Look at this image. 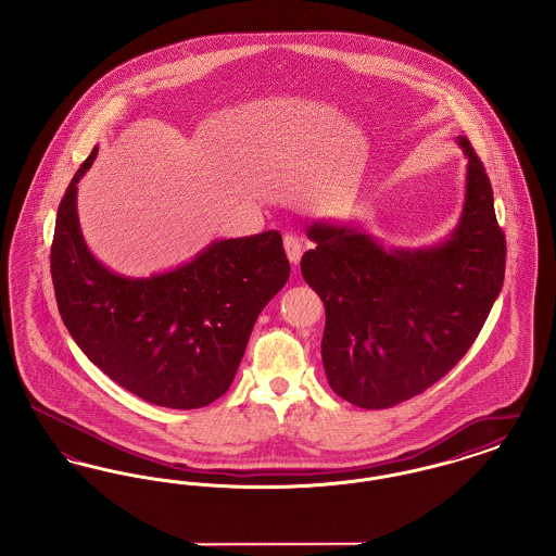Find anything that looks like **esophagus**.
<instances>
[{"mask_svg": "<svg viewBox=\"0 0 556 556\" xmlns=\"http://www.w3.org/2000/svg\"><path fill=\"white\" fill-rule=\"evenodd\" d=\"M283 245H286V252H288V258H290L291 265H298L300 258H302V250H304L300 238L288 233V236L283 238Z\"/></svg>", "mask_w": 556, "mask_h": 556, "instance_id": "1", "label": "esophagus"}]
</instances>
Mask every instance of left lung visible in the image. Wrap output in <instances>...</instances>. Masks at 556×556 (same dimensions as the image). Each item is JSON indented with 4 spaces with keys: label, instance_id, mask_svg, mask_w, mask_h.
Instances as JSON below:
<instances>
[{
    "label": "left lung",
    "instance_id": "8db88e82",
    "mask_svg": "<svg viewBox=\"0 0 556 556\" xmlns=\"http://www.w3.org/2000/svg\"><path fill=\"white\" fill-rule=\"evenodd\" d=\"M465 202L448 238L386 248L350 225L313 223L304 281L325 304L327 381L361 408H390L442 379L476 342L503 290L506 245L494 193L467 137Z\"/></svg>",
    "mask_w": 556,
    "mask_h": 556
}]
</instances>
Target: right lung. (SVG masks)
I'll return each mask as SVG.
<instances>
[{
    "label": "right lung",
    "mask_w": 556,
    "mask_h": 556,
    "mask_svg": "<svg viewBox=\"0 0 556 556\" xmlns=\"http://www.w3.org/2000/svg\"><path fill=\"white\" fill-rule=\"evenodd\" d=\"M66 189L53 229V291L62 320L85 356L135 396L166 408H200L223 396L266 304L290 277L279 231L214 239L189 263L127 277L87 248L77 184Z\"/></svg>",
    "instance_id": "1"
}]
</instances>
